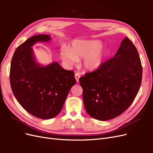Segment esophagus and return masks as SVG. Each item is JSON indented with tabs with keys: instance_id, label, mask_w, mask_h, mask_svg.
Returning <instances> with one entry per match:
<instances>
[{
	"instance_id": "obj_1",
	"label": "esophagus",
	"mask_w": 153,
	"mask_h": 153,
	"mask_svg": "<svg viewBox=\"0 0 153 153\" xmlns=\"http://www.w3.org/2000/svg\"><path fill=\"white\" fill-rule=\"evenodd\" d=\"M75 78H76V82H79V78H80V76L79 74H78V73H76V74H75Z\"/></svg>"
}]
</instances>
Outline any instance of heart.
<instances>
[{"instance_id":"b5f03b06","label":"heart","mask_w":153,"mask_h":153,"mask_svg":"<svg viewBox=\"0 0 153 153\" xmlns=\"http://www.w3.org/2000/svg\"><path fill=\"white\" fill-rule=\"evenodd\" d=\"M103 45L100 40H74L71 48L68 47L61 48L60 56L68 67L76 64L78 59H84L83 66L85 69L94 71L103 65L108 53Z\"/></svg>"}]
</instances>
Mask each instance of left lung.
I'll list each match as a JSON object with an SVG mask.
<instances>
[{"instance_id": "obj_1", "label": "left lung", "mask_w": 153, "mask_h": 153, "mask_svg": "<svg viewBox=\"0 0 153 153\" xmlns=\"http://www.w3.org/2000/svg\"><path fill=\"white\" fill-rule=\"evenodd\" d=\"M142 78L139 54L126 37L112 59L80 78L87 112L102 121L119 116L135 100Z\"/></svg>"}]
</instances>
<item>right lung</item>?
Wrapping results in <instances>:
<instances>
[{
    "label": "right lung",
    "mask_w": 153,
    "mask_h": 153,
    "mask_svg": "<svg viewBox=\"0 0 153 153\" xmlns=\"http://www.w3.org/2000/svg\"><path fill=\"white\" fill-rule=\"evenodd\" d=\"M51 39L48 34L27 39L16 49L10 68L11 87L18 102L27 112L43 119L59 114L76 84L74 72L63 69L57 62L43 66L36 61L32 46Z\"/></svg>",
    "instance_id": "obj_1"
}]
</instances>
